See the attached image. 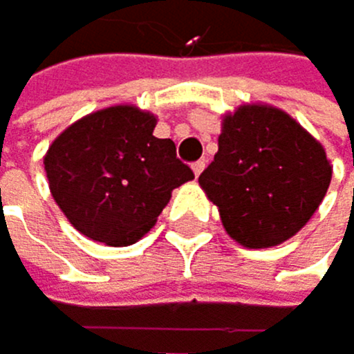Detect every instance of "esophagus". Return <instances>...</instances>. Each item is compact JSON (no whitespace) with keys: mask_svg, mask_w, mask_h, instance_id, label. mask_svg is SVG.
Listing matches in <instances>:
<instances>
[{"mask_svg":"<svg viewBox=\"0 0 354 354\" xmlns=\"http://www.w3.org/2000/svg\"><path fill=\"white\" fill-rule=\"evenodd\" d=\"M192 169H194V174H196V176H201V174H203V169H205V160H196V162L192 165Z\"/></svg>","mask_w":354,"mask_h":354,"instance_id":"1","label":"esophagus"}]
</instances>
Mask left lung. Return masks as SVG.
I'll list each match as a JSON object with an SVG mask.
<instances>
[{"mask_svg": "<svg viewBox=\"0 0 354 354\" xmlns=\"http://www.w3.org/2000/svg\"><path fill=\"white\" fill-rule=\"evenodd\" d=\"M330 176L322 142L286 112L240 105L222 118L218 153L198 183L233 240L266 249L306 225L326 196Z\"/></svg>", "mask_w": 354, "mask_h": 354, "instance_id": "obj_1", "label": "left lung"}]
</instances>
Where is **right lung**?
Returning <instances> with one entry per match:
<instances>
[{
  "label": "right lung",
  "mask_w": 354,
  "mask_h": 354,
  "mask_svg": "<svg viewBox=\"0 0 354 354\" xmlns=\"http://www.w3.org/2000/svg\"><path fill=\"white\" fill-rule=\"evenodd\" d=\"M156 116L134 105L92 112L61 132L44 158L50 194L90 240L127 247L156 225L171 192L194 178Z\"/></svg>",
  "instance_id": "1"
}]
</instances>
